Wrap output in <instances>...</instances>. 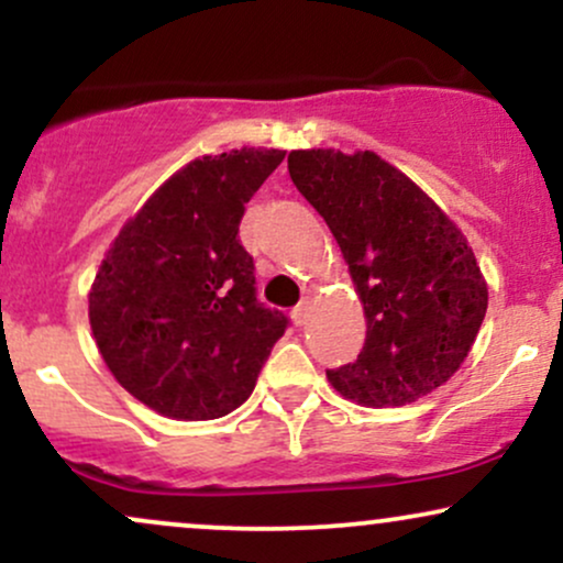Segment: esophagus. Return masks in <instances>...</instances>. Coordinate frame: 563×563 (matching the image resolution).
<instances>
[{
    "instance_id": "1",
    "label": "esophagus",
    "mask_w": 563,
    "mask_h": 563,
    "mask_svg": "<svg viewBox=\"0 0 563 563\" xmlns=\"http://www.w3.org/2000/svg\"><path fill=\"white\" fill-rule=\"evenodd\" d=\"M290 318H294L296 325H303L309 318V301H299L294 309H290Z\"/></svg>"
}]
</instances>
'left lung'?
Returning <instances> with one entry per match:
<instances>
[{
  "instance_id": "obj_1",
  "label": "left lung",
  "mask_w": 563,
  "mask_h": 563,
  "mask_svg": "<svg viewBox=\"0 0 563 563\" xmlns=\"http://www.w3.org/2000/svg\"><path fill=\"white\" fill-rule=\"evenodd\" d=\"M288 174L331 228L365 309V346L328 371L333 389L367 407L434 391L468 357L487 312V283L463 232L371 151H294Z\"/></svg>"
}]
</instances>
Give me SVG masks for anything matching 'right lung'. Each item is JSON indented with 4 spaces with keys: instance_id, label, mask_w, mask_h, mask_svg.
Segmentation results:
<instances>
[{
    "instance_id": "obj_1",
    "label": "right lung",
    "mask_w": 563,
    "mask_h": 563,
    "mask_svg": "<svg viewBox=\"0 0 563 563\" xmlns=\"http://www.w3.org/2000/svg\"><path fill=\"white\" fill-rule=\"evenodd\" d=\"M283 151L190 161L129 219L97 269L89 325L124 389L177 421L241 407L288 318L256 299L254 256L238 241L245 203Z\"/></svg>"
}]
</instances>
